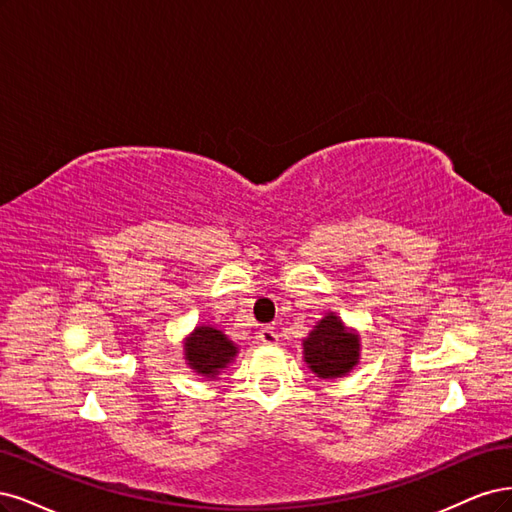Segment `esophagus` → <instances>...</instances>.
Instances as JSON below:
<instances>
[{
  "mask_svg": "<svg viewBox=\"0 0 512 512\" xmlns=\"http://www.w3.org/2000/svg\"><path fill=\"white\" fill-rule=\"evenodd\" d=\"M259 340H261L263 344L274 346V344H278V334L274 332V327L266 325V327H261V329H259Z\"/></svg>",
  "mask_w": 512,
  "mask_h": 512,
  "instance_id": "34e87169",
  "label": "esophagus"
}]
</instances>
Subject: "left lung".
<instances>
[{
    "label": "left lung",
    "mask_w": 512,
    "mask_h": 512,
    "mask_svg": "<svg viewBox=\"0 0 512 512\" xmlns=\"http://www.w3.org/2000/svg\"><path fill=\"white\" fill-rule=\"evenodd\" d=\"M302 357L306 368L321 381H336L359 364V332L346 325L336 312H325L302 340Z\"/></svg>",
    "instance_id": "8db88e82"
}]
</instances>
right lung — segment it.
<instances>
[{
	"mask_svg": "<svg viewBox=\"0 0 512 512\" xmlns=\"http://www.w3.org/2000/svg\"><path fill=\"white\" fill-rule=\"evenodd\" d=\"M240 346L229 338L223 329L214 325L200 323L193 332L183 340L185 364L191 372L200 374L208 381H217L219 374L234 364Z\"/></svg>",
	"mask_w": 512,
	"mask_h": 512,
	"instance_id": "right-lung-1",
	"label": "right lung"
}]
</instances>
